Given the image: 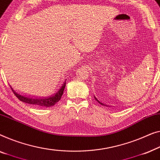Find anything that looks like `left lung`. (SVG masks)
I'll return each instance as SVG.
<instances>
[{"instance_id":"left-lung-1","label":"left lung","mask_w":160,"mask_h":160,"mask_svg":"<svg viewBox=\"0 0 160 160\" xmlns=\"http://www.w3.org/2000/svg\"><path fill=\"white\" fill-rule=\"evenodd\" d=\"M94 98H95V99H96V101H97V102H98V103H101V104H102V105H103V106H106V107H109V106H107V105H106V104H103V103H101V102H99V101H98V100L97 99V98H96L95 97V96H94Z\"/></svg>"}]
</instances>
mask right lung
<instances>
[{
    "mask_svg": "<svg viewBox=\"0 0 160 160\" xmlns=\"http://www.w3.org/2000/svg\"><path fill=\"white\" fill-rule=\"evenodd\" d=\"M11 86V85H10ZM66 86V81H64V82L62 85V86L58 90V91L56 92V93L53 94L52 96H48V97H42V98H38L34 97V96H23L21 94L18 93L17 92H16L13 90L12 86V88L13 93H14V95L19 98V99L22 102L30 103V104L38 106V107H52L54 104H56L58 101L61 99L63 93H64V88Z\"/></svg>",
    "mask_w": 160,
    "mask_h": 160,
    "instance_id": "1",
    "label": "right lung"
}]
</instances>
